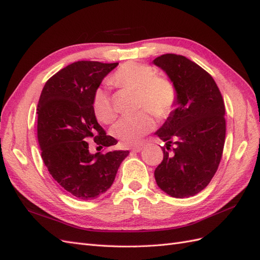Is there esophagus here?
I'll return each mask as SVG.
<instances>
[{
  "instance_id": "esophagus-1",
  "label": "esophagus",
  "mask_w": 260,
  "mask_h": 260,
  "mask_svg": "<svg viewBox=\"0 0 260 260\" xmlns=\"http://www.w3.org/2000/svg\"><path fill=\"white\" fill-rule=\"evenodd\" d=\"M143 147H144V144H140V145H136V146H133L131 149H132V152L139 153V152L142 151V148H143Z\"/></svg>"
}]
</instances>
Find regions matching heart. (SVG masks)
<instances>
[{
	"mask_svg": "<svg viewBox=\"0 0 260 260\" xmlns=\"http://www.w3.org/2000/svg\"><path fill=\"white\" fill-rule=\"evenodd\" d=\"M111 82L118 88L137 92V107L144 108L158 119L170 115L177 102V89L170 79L155 76L154 69L137 61H127L118 68ZM92 109L98 119L104 123L115 118V111L108 92L99 88L93 93ZM154 120L147 112L123 116L113 127V136L123 145L131 146L141 142L154 129Z\"/></svg>",
	"mask_w": 260,
	"mask_h": 260,
	"instance_id": "1",
	"label": "heart"
}]
</instances>
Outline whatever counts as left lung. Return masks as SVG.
Here are the masks:
<instances>
[{"label":"left lung","instance_id":"1","mask_svg":"<svg viewBox=\"0 0 260 260\" xmlns=\"http://www.w3.org/2000/svg\"><path fill=\"white\" fill-rule=\"evenodd\" d=\"M153 62L177 89L175 109L155 132L166 142L155 180L172 198H190L209 184L221 160L224 102L212 77L182 55L164 54Z\"/></svg>","mask_w":260,"mask_h":260}]
</instances>
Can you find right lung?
<instances>
[{
    "instance_id": "right-lung-1",
    "label": "right lung",
    "mask_w": 260,
    "mask_h": 260,
    "mask_svg": "<svg viewBox=\"0 0 260 260\" xmlns=\"http://www.w3.org/2000/svg\"><path fill=\"white\" fill-rule=\"evenodd\" d=\"M118 62L80 60L60 69L46 81L38 103V141L53 179L75 198L88 201L112 186L129 151L89 152L86 141L113 146L92 109V98Z\"/></svg>"
}]
</instances>
